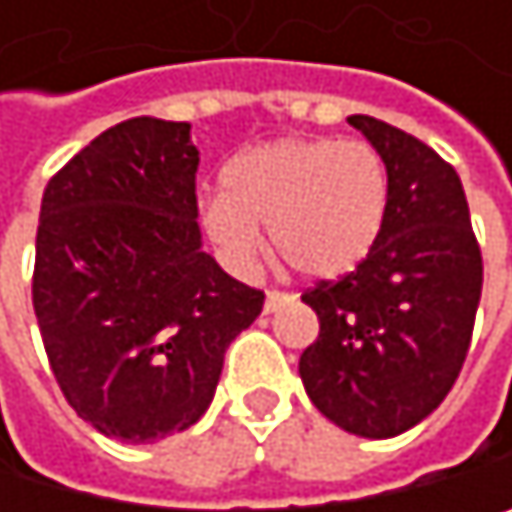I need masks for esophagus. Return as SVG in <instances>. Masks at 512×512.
<instances>
[{"instance_id": "34e87169", "label": "esophagus", "mask_w": 512, "mask_h": 512, "mask_svg": "<svg viewBox=\"0 0 512 512\" xmlns=\"http://www.w3.org/2000/svg\"><path fill=\"white\" fill-rule=\"evenodd\" d=\"M291 301H294V294L279 291V288H270V291H267V301H264V313H276L279 307H285V304H291Z\"/></svg>"}]
</instances>
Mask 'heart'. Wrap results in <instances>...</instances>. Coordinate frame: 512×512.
<instances>
[{
  "instance_id": "obj_1",
  "label": "heart",
  "mask_w": 512,
  "mask_h": 512,
  "mask_svg": "<svg viewBox=\"0 0 512 512\" xmlns=\"http://www.w3.org/2000/svg\"><path fill=\"white\" fill-rule=\"evenodd\" d=\"M221 184L224 193L202 205V224L236 270L258 261L261 224L301 276H344L375 248L390 208L381 153L338 137H282L245 150L224 168Z\"/></svg>"
}]
</instances>
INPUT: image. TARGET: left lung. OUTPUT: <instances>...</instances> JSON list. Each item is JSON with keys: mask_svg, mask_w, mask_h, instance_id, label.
<instances>
[{"mask_svg": "<svg viewBox=\"0 0 512 512\" xmlns=\"http://www.w3.org/2000/svg\"><path fill=\"white\" fill-rule=\"evenodd\" d=\"M390 171L384 230L356 270L301 294L319 338L301 353L310 402L347 433L390 439L455 387L482 294V251L458 171L418 137L350 116Z\"/></svg>", "mask_w": 512, "mask_h": 512, "instance_id": "obj_1", "label": "left lung"}]
</instances>
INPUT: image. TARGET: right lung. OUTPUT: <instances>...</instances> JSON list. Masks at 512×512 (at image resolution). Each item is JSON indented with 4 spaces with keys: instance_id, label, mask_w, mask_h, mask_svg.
<instances>
[{
    "instance_id": "add662e5",
    "label": "right lung",
    "mask_w": 512,
    "mask_h": 512,
    "mask_svg": "<svg viewBox=\"0 0 512 512\" xmlns=\"http://www.w3.org/2000/svg\"><path fill=\"white\" fill-rule=\"evenodd\" d=\"M187 122L97 134L42 193L33 310L57 387L97 433L147 445L193 427L264 291L202 251Z\"/></svg>"
}]
</instances>
